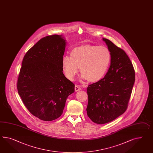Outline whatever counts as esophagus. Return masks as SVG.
<instances>
[{
	"mask_svg": "<svg viewBox=\"0 0 153 153\" xmlns=\"http://www.w3.org/2000/svg\"><path fill=\"white\" fill-rule=\"evenodd\" d=\"M75 90L76 92H77L78 91L81 90V87L79 86L75 85Z\"/></svg>",
	"mask_w": 153,
	"mask_h": 153,
	"instance_id": "obj_1",
	"label": "esophagus"
}]
</instances>
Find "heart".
Here are the masks:
<instances>
[{
	"label": "heart",
	"instance_id": "b5f03b06",
	"mask_svg": "<svg viewBox=\"0 0 153 153\" xmlns=\"http://www.w3.org/2000/svg\"><path fill=\"white\" fill-rule=\"evenodd\" d=\"M111 53L107 47L96 45L80 46L72 49L70 57H63L62 64L67 78L73 80L78 74L90 82H97L103 78L111 61Z\"/></svg>",
	"mask_w": 153,
	"mask_h": 153
}]
</instances>
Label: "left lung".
Segmentation results:
<instances>
[{
  "label": "left lung",
  "mask_w": 153,
  "mask_h": 153,
  "mask_svg": "<svg viewBox=\"0 0 153 153\" xmlns=\"http://www.w3.org/2000/svg\"><path fill=\"white\" fill-rule=\"evenodd\" d=\"M111 53V65L104 78L88 86L87 116L94 123H109L127 109L135 82L130 59L122 49L103 38Z\"/></svg>",
  "instance_id": "obj_1"
}]
</instances>
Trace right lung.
Segmentation results:
<instances>
[{"mask_svg":"<svg viewBox=\"0 0 153 153\" xmlns=\"http://www.w3.org/2000/svg\"><path fill=\"white\" fill-rule=\"evenodd\" d=\"M62 35L42 38L22 60L17 88L24 104L39 119L51 121L61 116L75 85L63 74L62 61L66 45Z\"/></svg>","mask_w":153,"mask_h":153,"instance_id":"right-lung-1","label":"right lung"}]
</instances>
